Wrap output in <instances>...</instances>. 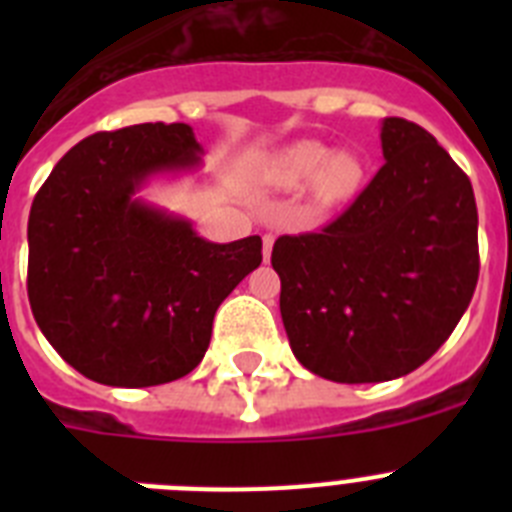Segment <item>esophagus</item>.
Masks as SVG:
<instances>
[{
  "label": "esophagus",
  "instance_id": "obj_1",
  "mask_svg": "<svg viewBox=\"0 0 512 512\" xmlns=\"http://www.w3.org/2000/svg\"><path fill=\"white\" fill-rule=\"evenodd\" d=\"M271 248H274V235H264V261L271 259Z\"/></svg>",
  "mask_w": 512,
  "mask_h": 512
}]
</instances>
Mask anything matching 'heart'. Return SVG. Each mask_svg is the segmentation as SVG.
Wrapping results in <instances>:
<instances>
[{
  "mask_svg": "<svg viewBox=\"0 0 512 512\" xmlns=\"http://www.w3.org/2000/svg\"><path fill=\"white\" fill-rule=\"evenodd\" d=\"M364 174V161L354 151H333L328 143L312 138L289 143L264 169L266 182L287 192L312 182V200L320 207H338L356 197Z\"/></svg>",
  "mask_w": 512,
  "mask_h": 512,
  "instance_id": "1",
  "label": "heart"
}]
</instances>
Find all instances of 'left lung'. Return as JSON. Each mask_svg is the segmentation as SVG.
Segmentation results:
<instances>
[{
  "label": "left lung",
  "mask_w": 512,
  "mask_h": 512,
  "mask_svg": "<svg viewBox=\"0 0 512 512\" xmlns=\"http://www.w3.org/2000/svg\"><path fill=\"white\" fill-rule=\"evenodd\" d=\"M379 138L384 166L354 205L271 251L292 354L341 384L390 382L425 364L479 277L467 174L415 122L384 117Z\"/></svg>",
  "instance_id": "left-lung-1"
}]
</instances>
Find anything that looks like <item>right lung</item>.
<instances>
[{"mask_svg": "<svg viewBox=\"0 0 512 512\" xmlns=\"http://www.w3.org/2000/svg\"><path fill=\"white\" fill-rule=\"evenodd\" d=\"M205 148L187 122H143L76 143L35 194L27 297L61 359L92 382L153 387L210 346L220 302L261 264V238L205 241L192 220L140 197L194 174Z\"/></svg>", "mask_w": 512, "mask_h": 512, "instance_id": "obj_1", "label": "right lung"}]
</instances>
